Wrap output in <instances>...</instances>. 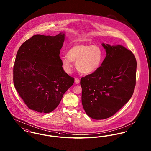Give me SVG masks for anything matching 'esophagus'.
Wrapping results in <instances>:
<instances>
[{"label": "esophagus", "instance_id": "obj_1", "mask_svg": "<svg viewBox=\"0 0 151 151\" xmlns=\"http://www.w3.org/2000/svg\"><path fill=\"white\" fill-rule=\"evenodd\" d=\"M75 84H79L80 83V80L78 79V78H75Z\"/></svg>", "mask_w": 151, "mask_h": 151}]
</instances>
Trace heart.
I'll list each match as a JSON object with an SVG mask.
<instances>
[{
	"label": "heart",
	"mask_w": 151,
	"mask_h": 151,
	"mask_svg": "<svg viewBox=\"0 0 151 151\" xmlns=\"http://www.w3.org/2000/svg\"><path fill=\"white\" fill-rule=\"evenodd\" d=\"M103 58V50L99 46L79 44L69 49L67 57L62 58V62L67 73L71 72L72 62H76V67L79 72L89 74L99 69Z\"/></svg>",
	"instance_id": "1"
}]
</instances>
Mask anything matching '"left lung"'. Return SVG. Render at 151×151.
Instances as JSON below:
<instances>
[{"label": "left lung", "instance_id": "1", "mask_svg": "<svg viewBox=\"0 0 151 151\" xmlns=\"http://www.w3.org/2000/svg\"><path fill=\"white\" fill-rule=\"evenodd\" d=\"M102 46L106 56L101 65L80 80L83 108L97 120L111 116L129 100L137 76V60L131 51L121 45Z\"/></svg>", "mask_w": 151, "mask_h": 151}]
</instances>
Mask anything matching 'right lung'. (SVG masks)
I'll return each mask as SVG.
<instances>
[{"mask_svg": "<svg viewBox=\"0 0 151 151\" xmlns=\"http://www.w3.org/2000/svg\"><path fill=\"white\" fill-rule=\"evenodd\" d=\"M65 33L55 36L36 35L22 43L14 66V87L31 110L48 113L59 105L74 79L65 73L60 50Z\"/></svg>", "mask_w": 151, "mask_h": 151, "instance_id": "obj_1", "label": "right lung"}]
</instances>
